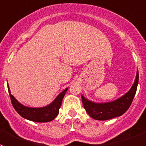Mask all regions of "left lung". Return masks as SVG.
I'll return each instance as SVG.
<instances>
[{
	"instance_id": "obj_1",
	"label": "left lung",
	"mask_w": 146,
	"mask_h": 146,
	"mask_svg": "<svg viewBox=\"0 0 146 146\" xmlns=\"http://www.w3.org/2000/svg\"><path fill=\"white\" fill-rule=\"evenodd\" d=\"M138 80L139 74L137 70L134 84L129 91L116 100L110 102H94L86 99L82 95V104L86 111L91 118L99 121H105L121 116L126 113L133 101L138 85Z\"/></svg>"
}]
</instances>
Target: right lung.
Instances as JSON below:
<instances>
[{"label":"right lung","mask_w":146,"mask_h":146,"mask_svg":"<svg viewBox=\"0 0 146 146\" xmlns=\"http://www.w3.org/2000/svg\"><path fill=\"white\" fill-rule=\"evenodd\" d=\"M8 90L13 107L23 118L34 122L44 123V122L52 121L58 115L62 100L65 96L68 88L62 91L52 103L42 108H29V107L24 106L15 99V96L11 95L9 85H8Z\"/></svg>","instance_id":"1"}]
</instances>
